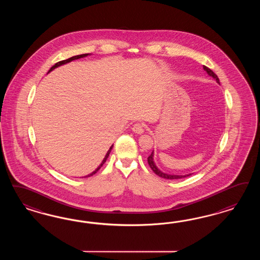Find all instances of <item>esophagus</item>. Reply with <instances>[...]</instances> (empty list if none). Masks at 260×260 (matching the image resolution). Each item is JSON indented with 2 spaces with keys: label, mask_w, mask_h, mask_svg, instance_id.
I'll use <instances>...</instances> for the list:
<instances>
[{
  "label": "esophagus",
  "mask_w": 260,
  "mask_h": 260,
  "mask_svg": "<svg viewBox=\"0 0 260 260\" xmlns=\"http://www.w3.org/2000/svg\"><path fill=\"white\" fill-rule=\"evenodd\" d=\"M133 131L135 134H142L145 132V126L140 123H136L133 126Z\"/></svg>",
  "instance_id": "esophagus-1"
}]
</instances>
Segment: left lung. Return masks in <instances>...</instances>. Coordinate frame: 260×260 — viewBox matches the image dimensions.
Returning a JSON list of instances; mask_svg holds the SVG:
<instances>
[{
	"label": "left lung",
	"instance_id": "8db88e82",
	"mask_svg": "<svg viewBox=\"0 0 260 260\" xmlns=\"http://www.w3.org/2000/svg\"><path fill=\"white\" fill-rule=\"evenodd\" d=\"M203 70L208 73V75H210L211 77H213V78L216 81L217 84L220 85L219 79H218L217 75H216L212 70H210V69L207 68L206 66H203ZM153 157H154V151L152 150L151 154L148 157V163H149V165H150V168H151V170L153 171V173H155V174H157L158 176H160V177H162V178H166V179H180V178H184V177L189 176V175L191 174V173H189V174H186V175H176V174H169V173H163L162 171H160V170L158 169L157 166L155 165V162H154Z\"/></svg>",
	"mask_w": 260,
	"mask_h": 260
}]
</instances>
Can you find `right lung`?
Instances as JSON below:
<instances>
[{"instance_id": "obj_1", "label": "right lung", "mask_w": 260, "mask_h": 260, "mask_svg": "<svg viewBox=\"0 0 260 260\" xmlns=\"http://www.w3.org/2000/svg\"><path fill=\"white\" fill-rule=\"evenodd\" d=\"M88 55H90V54L87 53V54H81V55L73 56V57H71V58H69V59H67V60H63V61H61V62H58V63H56L53 66V67H51V69L48 71L47 73H49L50 71H52L53 70H55L56 68H58V67H60V66H63V64H66V63H71V61L77 60V59H80V58H84V57H87V56ZM112 148H113V145L110 147V150H108V152H107V154L105 155V157H104V159H103V161L101 162V164L97 167V169H96L95 171H93V172H92L91 173H89V174H87V175H86L85 177H89V176L93 175V174H95V173H97V172H98V171L101 169V167L104 165V163L107 161V159H108V157H109V155H110V151H111V150H112Z\"/></svg>"}]
</instances>
